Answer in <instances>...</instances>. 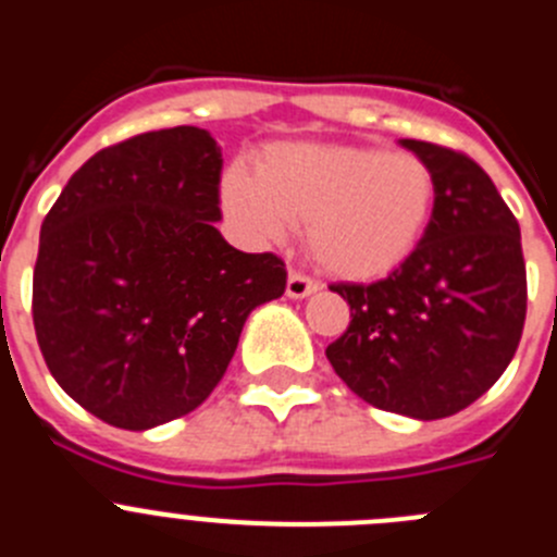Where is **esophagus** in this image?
<instances>
[{
  "instance_id": "obj_1",
  "label": "esophagus",
  "mask_w": 557,
  "mask_h": 557,
  "mask_svg": "<svg viewBox=\"0 0 557 557\" xmlns=\"http://www.w3.org/2000/svg\"><path fill=\"white\" fill-rule=\"evenodd\" d=\"M318 289H321V284L312 282V278H307L304 273H289V278H287L289 298H307V295L318 293Z\"/></svg>"
}]
</instances>
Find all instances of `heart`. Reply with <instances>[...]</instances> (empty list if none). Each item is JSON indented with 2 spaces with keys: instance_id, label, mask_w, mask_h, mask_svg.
I'll return each mask as SVG.
<instances>
[{
  "instance_id": "b5f03b06",
  "label": "heart",
  "mask_w": 557,
  "mask_h": 557,
  "mask_svg": "<svg viewBox=\"0 0 557 557\" xmlns=\"http://www.w3.org/2000/svg\"><path fill=\"white\" fill-rule=\"evenodd\" d=\"M435 172L410 152L359 145H275L256 178L231 170L223 200L250 234L278 239L307 225V248L326 273L371 282L405 264L435 211Z\"/></svg>"
}]
</instances>
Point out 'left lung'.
I'll return each mask as SVG.
<instances>
[{
    "instance_id": "1",
    "label": "left lung",
    "mask_w": 557,
    "mask_h": 557,
    "mask_svg": "<svg viewBox=\"0 0 557 557\" xmlns=\"http://www.w3.org/2000/svg\"><path fill=\"white\" fill-rule=\"evenodd\" d=\"M435 172V211L405 264L373 284H334L351 323L326 348L362 401L418 421L455 416L513 359L528 312L519 223L462 152L401 139Z\"/></svg>"
}]
</instances>
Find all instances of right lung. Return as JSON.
Masks as SVG:
<instances>
[{
  "instance_id": "add662e5",
  "label": "right lung",
  "mask_w": 557,
  "mask_h": 557,
  "mask_svg": "<svg viewBox=\"0 0 557 557\" xmlns=\"http://www.w3.org/2000/svg\"><path fill=\"white\" fill-rule=\"evenodd\" d=\"M223 150L203 127L106 147L41 225L33 323L58 385L120 430H152L218 387L256 307L282 298L273 253L218 231Z\"/></svg>"
}]
</instances>
